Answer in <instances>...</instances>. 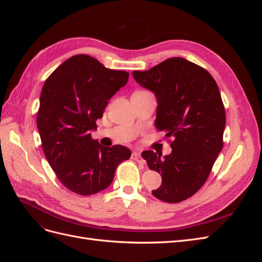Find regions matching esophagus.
I'll list each match as a JSON object with an SVG mask.
<instances>
[{
	"mask_svg": "<svg viewBox=\"0 0 262 262\" xmlns=\"http://www.w3.org/2000/svg\"><path fill=\"white\" fill-rule=\"evenodd\" d=\"M132 160L137 161L138 163H142V162H143V160H142V156H141V154H140L139 152H133V153H132Z\"/></svg>",
	"mask_w": 262,
	"mask_h": 262,
	"instance_id": "obj_1",
	"label": "esophagus"
}]
</instances>
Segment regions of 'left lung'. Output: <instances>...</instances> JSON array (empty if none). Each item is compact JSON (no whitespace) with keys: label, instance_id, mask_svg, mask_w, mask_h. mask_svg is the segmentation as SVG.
Masks as SVG:
<instances>
[{"label":"left lung","instance_id":"8db88e82","mask_svg":"<svg viewBox=\"0 0 262 262\" xmlns=\"http://www.w3.org/2000/svg\"><path fill=\"white\" fill-rule=\"evenodd\" d=\"M136 81L157 98L155 125L166 132L169 155L145 150L150 170L162 175L153 190L157 199L178 203L192 196L207 181L223 148L225 108L219 86L207 70L182 58H170L147 71H134Z\"/></svg>","mask_w":262,"mask_h":262}]
</instances>
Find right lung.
I'll list each match as a JSON object with an SVG mask.
<instances>
[{
    "label": "right lung",
    "mask_w": 262,
    "mask_h": 262,
    "mask_svg": "<svg viewBox=\"0 0 262 262\" xmlns=\"http://www.w3.org/2000/svg\"><path fill=\"white\" fill-rule=\"evenodd\" d=\"M129 73L105 68L87 54H76L55 69L40 94L37 126L45 156L61 184L91 195L112 184L116 169L129 160L122 145L101 146L91 131L108 100L128 82Z\"/></svg>",
    "instance_id": "1"
}]
</instances>
